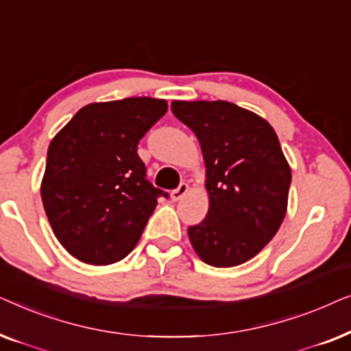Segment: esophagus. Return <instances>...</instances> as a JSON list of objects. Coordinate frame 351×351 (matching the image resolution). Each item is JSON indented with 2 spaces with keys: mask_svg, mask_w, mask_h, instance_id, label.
I'll return each mask as SVG.
<instances>
[{
  "mask_svg": "<svg viewBox=\"0 0 351 351\" xmlns=\"http://www.w3.org/2000/svg\"><path fill=\"white\" fill-rule=\"evenodd\" d=\"M186 191H189V185L186 184H180L179 186H177L176 190L171 191V199L172 201H179L184 198V196L186 195Z\"/></svg>",
  "mask_w": 351,
  "mask_h": 351,
  "instance_id": "1",
  "label": "esophagus"
}]
</instances>
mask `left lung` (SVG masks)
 <instances>
[{
	"label": "left lung",
	"mask_w": 351,
	"mask_h": 351,
	"mask_svg": "<svg viewBox=\"0 0 351 351\" xmlns=\"http://www.w3.org/2000/svg\"><path fill=\"white\" fill-rule=\"evenodd\" d=\"M172 113L198 137L209 210L189 227L208 265L237 267L275 237L287 209L291 167L265 119L225 100H174Z\"/></svg>",
	"instance_id": "8db88e82"
}]
</instances>
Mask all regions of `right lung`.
<instances>
[{"mask_svg": "<svg viewBox=\"0 0 351 351\" xmlns=\"http://www.w3.org/2000/svg\"><path fill=\"white\" fill-rule=\"evenodd\" d=\"M167 102L129 97L89 104L47 148L41 199L54 234L71 256L110 265L136 247L166 191L145 177L137 145Z\"/></svg>", "mask_w": 351, "mask_h": 351, "instance_id": "right-lung-1", "label": "right lung"}]
</instances>
